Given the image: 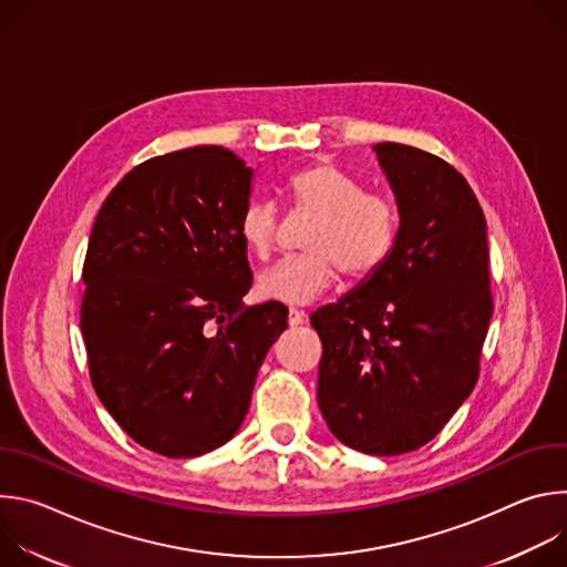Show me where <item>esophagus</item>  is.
I'll list each match as a JSON object with an SVG mask.
<instances>
[{
    "label": "esophagus",
    "instance_id": "obj_1",
    "mask_svg": "<svg viewBox=\"0 0 567 567\" xmlns=\"http://www.w3.org/2000/svg\"><path fill=\"white\" fill-rule=\"evenodd\" d=\"M287 322L291 328H298V326H302L305 322V311H300V309H289V313H287Z\"/></svg>",
    "mask_w": 567,
    "mask_h": 567
}]
</instances>
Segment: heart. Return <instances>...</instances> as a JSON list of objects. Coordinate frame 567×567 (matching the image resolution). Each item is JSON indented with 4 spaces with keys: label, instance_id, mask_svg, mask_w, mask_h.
<instances>
[{
    "label": "heart",
    "instance_id": "heart-1",
    "mask_svg": "<svg viewBox=\"0 0 567 567\" xmlns=\"http://www.w3.org/2000/svg\"><path fill=\"white\" fill-rule=\"evenodd\" d=\"M287 195L298 213L313 217L300 258L282 260L258 276V293L285 305H307L326 293L343 274L352 285L368 282L390 260L399 213L392 199L363 193L361 184L330 161L296 171ZM247 251L267 260L276 249L278 215L269 202H251L239 217Z\"/></svg>",
    "mask_w": 567,
    "mask_h": 567
}]
</instances>
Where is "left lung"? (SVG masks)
Here are the masks:
<instances>
[{"label": "left lung", "instance_id": "1", "mask_svg": "<svg viewBox=\"0 0 567 567\" xmlns=\"http://www.w3.org/2000/svg\"><path fill=\"white\" fill-rule=\"evenodd\" d=\"M399 213L385 267L311 313L318 406L346 446L401 455L431 442L471 394L489 330L487 221L444 158L377 143Z\"/></svg>", "mask_w": 567, "mask_h": 567}]
</instances>
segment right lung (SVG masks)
<instances>
[{"label": "right lung", "instance_id": "1", "mask_svg": "<svg viewBox=\"0 0 567 567\" xmlns=\"http://www.w3.org/2000/svg\"><path fill=\"white\" fill-rule=\"evenodd\" d=\"M254 171L226 147L154 156L105 199L83 267L90 377L118 426L168 457L226 444L287 307H247L254 276L239 217Z\"/></svg>", "mask_w": 567, "mask_h": 567}]
</instances>
